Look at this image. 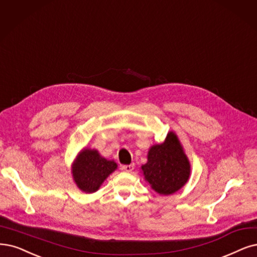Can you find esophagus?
Masks as SVG:
<instances>
[{
	"label": "esophagus",
	"mask_w": 257,
	"mask_h": 257,
	"mask_svg": "<svg viewBox=\"0 0 257 257\" xmlns=\"http://www.w3.org/2000/svg\"><path fill=\"white\" fill-rule=\"evenodd\" d=\"M135 168V165L134 164H130V165H121L120 166V169L122 170V172H126V173H130L134 170Z\"/></svg>",
	"instance_id": "obj_1"
}]
</instances>
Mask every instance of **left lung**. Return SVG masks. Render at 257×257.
<instances>
[{
  "instance_id": "8db88e82",
  "label": "left lung",
  "mask_w": 257,
  "mask_h": 257,
  "mask_svg": "<svg viewBox=\"0 0 257 257\" xmlns=\"http://www.w3.org/2000/svg\"><path fill=\"white\" fill-rule=\"evenodd\" d=\"M141 173L160 195H173L187 183L191 177V162L174 131L168 132L163 143L149 148L147 163L141 166Z\"/></svg>"
}]
</instances>
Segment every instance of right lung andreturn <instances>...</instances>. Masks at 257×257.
Wrapping results in <instances>:
<instances>
[{"label": "right lung", "mask_w": 257, "mask_h": 257, "mask_svg": "<svg viewBox=\"0 0 257 257\" xmlns=\"http://www.w3.org/2000/svg\"><path fill=\"white\" fill-rule=\"evenodd\" d=\"M116 169L117 164L113 160L103 158L97 149L85 147L74 160L71 174L76 186L81 192L93 194Z\"/></svg>", "instance_id": "right-lung-1"}]
</instances>
